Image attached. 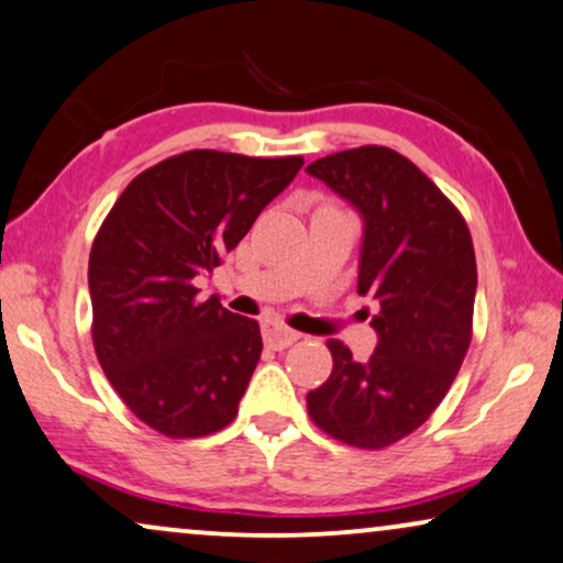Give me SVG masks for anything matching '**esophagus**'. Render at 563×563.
I'll return each instance as SVG.
<instances>
[{"label": "esophagus", "instance_id": "34e87169", "mask_svg": "<svg viewBox=\"0 0 563 563\" xmlns=\"http://www.w3.org/2000/svg\"><path fill=\"white\" fill-rule=\"evenodd\" d=\"M262 334H265V345L273 347V351H286L288 345H294L296 340L301 338L296 330L277 322V319H267V322L262 324Z\"/></svg>", "mask_w": 563, "mask_h": 563}]
</instances>
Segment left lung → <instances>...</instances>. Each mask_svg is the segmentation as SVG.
<instances>
[{"label": "left lung", "instance_id": "1", "mask_svg": "<svg viewBox=\"0 0 563 563\" xmlns=\"http://www.w3.org/2000/svg\"><path fill=\"white\" fill-rule=\"evenodd\" d=\"M306 174L361 216L358 294L379 306L368 361L327 340L332 374L306 405L330 437L382 450L429 421L460 372L478 288L473 239L437 184L389 147L327 155Z\"/></svg>", "mask_w": 563, "mask_h": 563}]
</instances>
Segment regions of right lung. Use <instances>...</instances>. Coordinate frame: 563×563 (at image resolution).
Masks as SVG:
<instances>
[{
	"mask_svg": "<svg viewBox=\"0 0 563 563\" xmlns=\"http://www.w3.org/2000/svg\"><path fill=\"white\" fill-rule=\"evenodd\" d=\"M303 158L189 151L142 170L90 249L92 345L111 387L174 439L220 431L257 368V319L199 301L197 277L236 249Z\"/></svg>",
	"mask_w": 563,
	"mask_h": 563,
	"instance_id": "obj_1",
	"label": "right lung"
}]
</instances>
